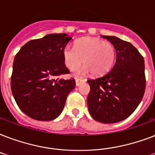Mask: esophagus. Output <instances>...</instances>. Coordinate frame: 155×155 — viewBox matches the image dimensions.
<instances>
[{
    "mask_svg": "<svg viewBox=\"0 0 155 155\" xmlns=\"http://www.w3.org/2000/svg\"><path fill=\"white\" fill-rule=\"evenodd\" d=\"M85 82V80H83L81 78H78V79H75V85L76 86H80L81 84Z\"/></svg>",
    "mask_w": 155,
    "mask_h": 155,
    "instance_id": "esophagus-1",
    "label": "esophagus"
}]
</instances>
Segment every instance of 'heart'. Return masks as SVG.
<instances>
[{
    "label": "heart",
    "mask_w": 155,
    "mask_h": 155,
    "mask_svg": "<svg viewBox=\"0 0 155 155\" xmlns=\"http://www.w3.org/2000/svg\"><path fill=\"white\" fill-rule=\"evenodd\" d=\"M63 63L66 68L72 70L82 62V68H75L73 75H86L92 72L95 76H103L111 70L115 63L117 51L113 43L93 38H84L75 42L74 47L67 45L63 47Z\"/></svg>",
    "instance_id": "b5f03b06"
}]
</instances>
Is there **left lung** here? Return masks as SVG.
Segmentation results:
<instances>
[{
	"label": "left lung",
	"instance_id": "8db88e82",
	"mask_svg": "<svg viewBox=\"0 0 155 155\" xmlns=\"http://www.w3.org/2000/svg\"><path fill=\"white\" fill-rule=\"evenodd\" d=\"M114 45L117 58L110 71L87 80V107L92 117L112 124L130 117L142 101L146 87L144 58L131 43L115 36H101Z\"/></svg>",
	"mask_w": 155,
	"mask_h": 155
}]
</instances>
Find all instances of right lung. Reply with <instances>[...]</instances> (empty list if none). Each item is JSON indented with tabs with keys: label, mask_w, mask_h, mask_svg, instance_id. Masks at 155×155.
I'll return each instance as SVG.
<instances>
[{
	"label": "right lung",
	"mask_w": 155,
	"mask_h": 155,
	"mask_svg": "<svg viewBox=\"0 0 155 155\" xmlns=\"http://www.w3.org/2000/svg\"><path fill=\"white\" fill-rule=\"evenodd\" d=\"M71 38L51 34L25 43L16 54L11 90L18 107L38 120H52L60 115L74 79H60L69 71L63 63V47Z\"/></svg>",
	"instance_id": "add662e5"
}]
</instances>
